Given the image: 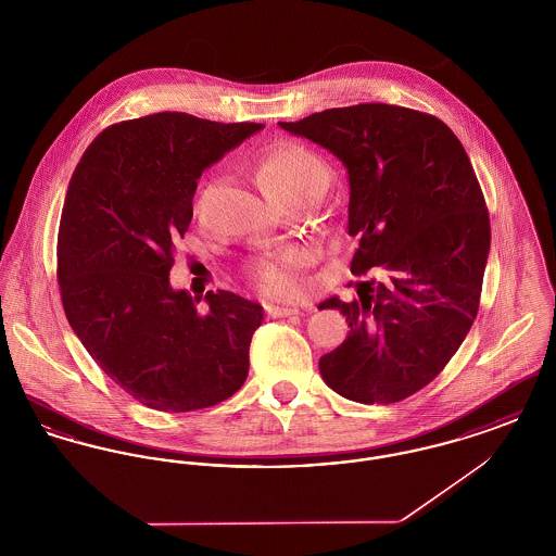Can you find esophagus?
<instances>
[{
    "instance_id": "obj_1",
    "label": "esophagus",
    "mask_w": 556,
    "mask_h": 556,
    "mask_svg": "<svg viewBox=\"0 0 556 556\" xmlns=\"http://www.w3.org/2000/svg\"><path fill=\"white\" fill-rule=\"evenodd\" d=\"M266 315L273 318H281V317H295V315H300V308H290V306H273V304H268L265 306Z\"/></svg>"
}]
</instances>
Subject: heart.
<instances>
[{"label":"heart","instance_id":"b5f03b06","mask_svg":"<svg viewBox=\"0 0 556 556\" xmlns=\"http://www.w3.org/2000/svg\"><path fill=\"white\" fill-rule=\"evenodd\" d=\"M258 186L277 202L290 195H315L327 186V168L302 146L279 143L266 150L256 168ZM311 261L304 248H288L252 265L256 286L268 295H293L302 283V268Z\"/></svg>","mask_w":556,"mask_h":556}]
</instances>
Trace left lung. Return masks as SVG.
<instances>
[{"label":"left lung","mask_w":556,"mask_h":556,"mask_svg":"<svg viewBox=\"0 0 556 556\" xmlns=\"http://www.w3.org/2000/svg\"><path fill=\"white\" fill-rule=\"evenodd\" d=\"M279 127L342 160L358 239L350 270L375 273L352 302L318 306L350 327L320 377L361 404L400 402L440 375L477 317L490 216L473 166L440 118L410 108H329Z\"/></svg>","instance_id":"1"}]
</instances>
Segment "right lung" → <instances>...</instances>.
<instances>
[{"label": "right lung", "instance_id": "right-lung-1", "mask_svg": "<svg viewBox=\"0 0 556 556\" xmlns=\"http://www.w3.org/2000/svg\"><path fill=\"white\" fill-rule=\"evenodd\" d=\"M258 123L159 112L112 125L85 150L58 231V283L80 344L141 404L187 413L233 396L263 306L233 291L173 290L175 241L198 179Z\"/></svg>", "mask_w": 556, "mask_h": 556}]
</instances>
